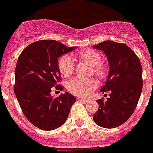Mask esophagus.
I'll list each match as a JSON object with an SVG mask.
<instances>
[{
    "label": "esophagus",
    "instance_id": "obj_1",
    "mask_svg": "<svg viewBox=\"0 0 153 153\" xmlns=\"http://www.w3.org/2000/svg\"><path fill=\"white\" fill-rule=\"evenodd\" d=\"M78 100H81V101H82V102H85V103L88 102V101L89 100V99H86V98H82V97H79L78 98Z\"/></svg>",
    "mask_w": 153,
    "mask_h": 153
}]
</instances>
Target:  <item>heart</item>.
Masks as SVG:
<instances>
[{
    "instance_id": "obj_1",
    "label": "heart",
    "mask_w": 153,
    "mask_h": 153,
    "mask_svg": "<svg viewBox=\"0 0 153 153\" xmlns=\"http://www.w3.org/2000/svg\"><path fill=\"white\" fill-rule=\"evenodd\" d=\"M78 56L82 60L91 66L93 72L100 79H103L108 75V68L101 61V56L95 50L85 48L79 51ZM58 68L64 78H70L74 70L73 59L70 56H61L58 60ZM98 87L97 81L95 79L77 78L70 81L68 84V90L73 94L81 97H89Z\"/></svg>"
}]
</instances>
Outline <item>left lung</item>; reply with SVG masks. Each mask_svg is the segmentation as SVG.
<instances>
[{"label": "left lung", "instance_id": "1", "mask_svg": "<svg viewBox=\"0 0 153 153\" xmlns=\"http://www.w3.org/2000/svg\"><path fill=\"white\" fill-rule=\"evenodd\" d=\"M105 53L109 63V74L102 94L109 92L110 97L99 99L98 110L93 119L98 126L115 128L132 115L141 96L143 81L140 59L126 45L105 41L94 45Z\"/></svg>", "mask_w": 153, "mask_h": 153}]
</instances>
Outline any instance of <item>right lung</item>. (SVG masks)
I'll return each instance as SVG.
<instances>
[{
    "instance_id": "obj_1",
    "label": "right lung",
    "mask_w": 153,
    "mask_h": 153,
    "mask_svg": "<svg viewBox=\"0 0 153 153\" xmlns=\"http://www.w3.org/2000/svg\"><path fill=\"white\" fill-rule=\"evenodd\" d=\"M54 40L34 42L24 48L15 71L14 92L23 113L33 126L52 130L65 123L76 98L68 92L51 97L53 89L63 90L58 57L74 50Z\"/></svg>"
}]
</instances>
